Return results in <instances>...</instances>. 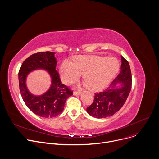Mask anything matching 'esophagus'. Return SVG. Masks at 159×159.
<instances>
[{"mask_svg":"<svg viewBox=\"0 0 159 159\" xmlns=\"http://www.w3.org/2000/svg\"><path fill=\"white\" fill-rule=\"evenodd\" d=\"M81 92L80 91V90H75V91L74 92V95H79L80 94Z\"/></svg>","mask_w":159,"mask_h":159,"instance_id":"esophagus-1","label":"esophagus"}]
</instances>
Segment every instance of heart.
Here are the masks:
<instances>
[{"label": "heart", "instance_id": "1", "mask_svg": "<svg viewBox=\"0 0 159 159\" xmlns=\"http://www.w3.org/2000/svg\"><path fill=\"white\" fill-rule=\"evenodd\" d=\"M119 69L118 60L98 56H78L72 63L64 61L60 68V76L66 84L76 81L84 74L88 89L98 90L104 87Z\"/></svg>", "mask_w": 159, "mask_h": 159}]
</instances>
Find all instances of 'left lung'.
Masks as SVG:
<instances>
[{"instance_id": "1", "label": "left lung", "mask_w": 159, "mask_h": 159, "mask_svg": "<svg viewBox=\"0 0 159 159\" xmlns=\"http://www.w3.org/2000/svg\"><path fill=\"white\" fill-rule=\"evenodd\" d=\"M121 72L103 91L96 93L93 103L87 107L89 115L96 118L111 116L117 112L125 103L132 84L131 73L128 61L121 56ZM122 84L120 89L116 85Z\"/></svg>"}]
</instances>
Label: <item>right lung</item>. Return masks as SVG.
<instances>
[{
    "label": "right lung",
    "instance_id": "1",
    "mask_svg": "<svg viewBox=\"0 0 159 159\" xmlns=\"http://www.w3.org/2000/svg\"><path fill=\"white\" fill-rule=\"evenodd\" d=\"M57 60L55 53L41 52L33 54L22 63L19 70V90L25 103L34 114L43 118H53L62 112L68 98L73 95V90L61 83L60 75L55 69ZM37 68H43L50 73L52 79L51 89L41 97H34L25 86L28 73Z\"/></svg>",
    "mask_w": 159,
    "mask_h": 159
}]
</instances>
